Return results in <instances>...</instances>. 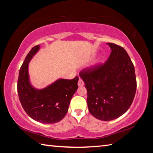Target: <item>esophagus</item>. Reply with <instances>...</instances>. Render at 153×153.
Listing matches in <instances>:
<instances>
[{"label":"esophagus","mask_w":153,"mask_h":153,"mask_svg":"<svg viewBox=\"0 0 153 153\" xmlns=\"http://www.w3.org/2000/svg\"><path fill=\"white\" fill-rule=\"evenodd\" d=\"M77 85L79 87H82L84 85V82H83V80L82 79H79L78 81V83H77Z\"/></svg>","instance_id":"esophagus-1"}]
</instances>
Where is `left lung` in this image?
Returning <instances> with one entry per match:
<instances>
[{
	"label": "left lung",
	"mask_w": 153,
	"mask_h": 153,
	"mask_svg": "<svg viewBox=\"0 0 153 153\" xmlns=\"http://www.w3.org/2000/svg\"><path fill=\"white\" fill-rule=\"evenodd\" d=\"M111 49L105 63L79 73L87 91L89 111L102 121L114 120L130 107L137 88L135 68L126 51L108 43Z\"/></svg>",
	"instance_id": "1"
}]
</instances>
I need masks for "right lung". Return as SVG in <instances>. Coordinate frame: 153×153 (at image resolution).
Returning a JSON list of instances; mask_svg holds the SVG:
<instances>
[{
	"label": "right lung",
	"mask_w": 153,
	"mask_h": 153,
	"mask_svg": "<svg viewBox=\"0 0 153 153\" xmlns=\"http://www.w3.org/2000/svg\"><path fill=\"white\" fill-rule=\"evenodd\" d=\"M40 49L39 45L32 48L19 71L18 93L21 105L27 114L35 121L54 123L64 118L70 100L78 86L79 78L58 79L43 89L31 85L28 72L29 63Z\"/></svg>",
	"instance_id": "1"
}]
</instances>
